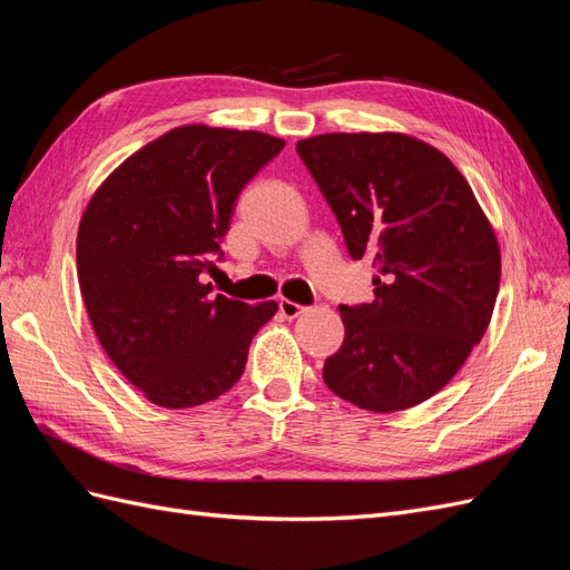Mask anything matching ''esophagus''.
<instances>
[{
  "mask_svg": "<svg viewBox=\"0 0 570 570\" xmlns=\"http://www.w3.org/2000/svg\"><path fill=\"white\" fill-rule=\"evenodd\" d=\"M278 308H281V314H283L285 318H289V321L302 316V314L306 312V306H299V304L289 302V299H281V302H278Z\"/></svg>",
  "mask_w": 570,
  "mask_h": 570,
  "instance_id": "obj_1",
  "label": "esophagus"
}]
</instances>
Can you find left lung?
I'll return each mask as SVG.
<instances>
[{"instance_id":"obj_1","label":"left lung","mask_w":570,"mask_h":570,"mask_svg":"<svg viewBox=\"0 0 570 570\" xmlns=\"http://www.w3.org/2000/svg\"><path fill=\"white\" fill-rule=\"evenodd\" d=\"M347 243L373 258L371 304L340 306L342 347L323 381L373 413L404 411L452 381L485 335L502 278L497 235L440 149L404 132L297 142Z\"/></svg>"}]
</instances>
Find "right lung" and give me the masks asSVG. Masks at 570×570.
<instances>
[{
    "instance_id": "add662e5",
    "label": "right lung",
    "mask_w": 570,
    "mask_h": 570,
    "mask_svg": "<svg viewBox=\"0 0 570 570\" xmlns=\"http://www.w3.org/2000/svg\"><path fill=\"white\" fill-rule=\"evenodd\" d=\"M285 147L256 130L164 132L97 187L78 226V283L97 340L151 404L189 409L228 392L278 304L212 295L243 187Z\"/></svg>"
}]
</instances>
